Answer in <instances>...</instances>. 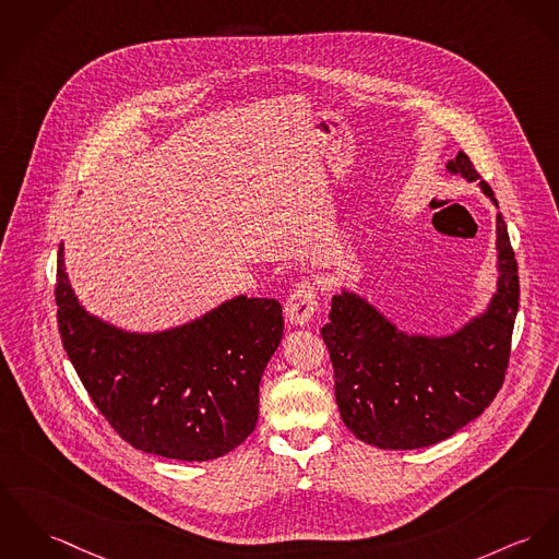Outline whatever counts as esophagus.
<instances>
[{"label": "esophagus", "instance_id": "esophagus-1", "mask_svg": "<svg viewBox=\"0 0 559 559\" xmlns=\"http://www.w3.org/2000/svg\"><path fill=\"white\" fill-rule=\"evenodd\" d=\"M284 311H286V320L293 326H309L316 318V311H318V300H316L313 286L309 282H302L286 300Z\"/></svg>", "mask_w": 559, "mask_h": 559}]
</instances>
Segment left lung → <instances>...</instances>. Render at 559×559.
Instances as JSON below:
<instances>
[{
    "mask_svg": "<svg viewBox=\"0 0 559 559\" xmlns=\"http://www.w3.org/2000/svg\"><path fill=\"white\" fill-rule=\"evenodd\" d=\"M447 171L498 201L460 150ZM498 286L484 313L455 333L409 335L367 298L333 297L322 338L335 369L343 424L379 449H419L455 435L479 417L502 388L520 307V275L502 214H496Z\"/></svg>",
    "mask_w": 559,
    "mask_h": 559,
    "instance_id": "obj_1",
    "label": "left lung"
}]
</instances>
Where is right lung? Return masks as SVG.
I'll return each mask as SVG.
<instances>
[{
    "instance_id": "right-lung-1",
    "label": "right lung",
    "mask_w": 559,
    "mask_h": 559,
    "mask_svg": "<svg viewBox=\"0 0 559 559\" xmlns=\"http://www.w3.org/2000/svg\"><path fill=\"white\" fill-rule=\"evenodd\" d=\"M57 254V322L95 407L129 445L205 462L241 445L259 421V385L284 336L275 298L224 300L160 333H129L91 316Z\"/></svg>"
}]
</instances>
